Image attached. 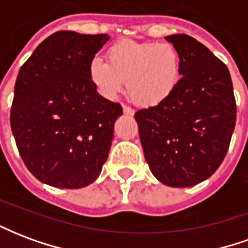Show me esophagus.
Segmentation results:
<instances>
[{"instance_id": "obj_1", "label": "esophagus", "mask_w": 248, "mask_h": 248, "mask_svg": "<svg viewBox=\"0 0 248 248\" xmlns=\"http://www.w3.org/2000/svg\"><path fill=\"white\" fill-rule=\"evenodd\" d=\"M124 113L127 114V115H134V110L131 108H129V106L124 105Z\"/></svg>"}]
</instances>
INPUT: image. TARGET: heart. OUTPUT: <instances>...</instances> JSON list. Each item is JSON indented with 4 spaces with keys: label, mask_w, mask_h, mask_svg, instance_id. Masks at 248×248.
Listing matches in <instances>:
<instances>
[{
    "label": "heart",
    "mask_w": 248,
    "mask_h": 248,
    "mask_svg": "<svg viewBox=\"0 0 248 248\" xmlns=\"http://www.w3.org/2000/svg\"><path fill=\"white\" fill-rule=\"evenodd\" d=\"M182 76V57L170 42L124 40L108 50V62L94 57L89 78L102 97L114 99L127 83L130 99L143 108L166 102Z\"/></svg>",
    "instance_id": "obj_1"
}]
</instances>
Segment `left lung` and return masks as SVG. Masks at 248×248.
<instances>
[{"label": "left lung", "mask_w": 248, "mask_h": 248, "mask_svg": "<svg viewBox=\"0 0 248 248\" xmlns=\"http://www.w3.org/2000/svg\"><path fill=\"white\" fill-rule=\"evenodd\" d=\"M181 53L182 78L166 102L135 113L146 162L171 187H191L211 177L229 150L236 121L227 66L187 34L167 35Z\"/></svg>", "instance_id": "left-lung-1"}]
</instances>
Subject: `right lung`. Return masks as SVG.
Returning <instances> with one entry per match:
<instances>
[{
  "label": "right lung",
  "mask_w": 248,
  "mask_h": 248,
  "mask_svg": "<svg viewBox=\"0 0 248 248\" xmlns=\"http://www.w3.org/2000/svg\"><path fill=\"white\" fill-rule=\"evenodd\" d=\"M108 41V34L57 31L19 69L10 126L25 166L49 186H89L108 159L124 111L89 78V63Z\"/></svg>",
  "instance_id": "1"
}]
</instances>
